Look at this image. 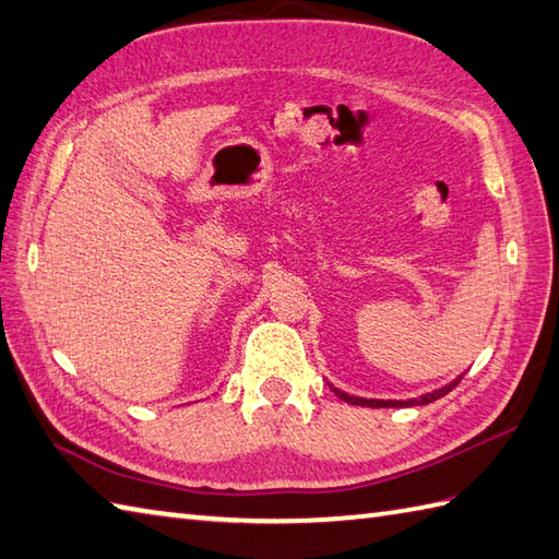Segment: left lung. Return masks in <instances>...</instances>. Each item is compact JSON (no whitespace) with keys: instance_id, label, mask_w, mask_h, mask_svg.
Instances as JSON below:
<instances>
[{"instance_id":"obj_1","label":"left lung","mask_w":559,"mask_h":559,"mask_svg":"<svg viewBox=\"0 0 559 559\" xmlns=\"http://www.w3.org/2000/svg\"><path fill=\"white\" fill-rule=\"evenodd\" d=\"M461 382V377L459 379H454V382L451 384H447V386H442V389H437V391H432V394H425V396H420V399H408V401H377V399H360V396H350V394H346V391H338V389H334V394L338 396V399H343L346 403H353V406H367V408H403V406H425V403H432V401H437V399H442L444 394H449L451 389H454L456 384Z\"/></svg>"}]
</instances>
